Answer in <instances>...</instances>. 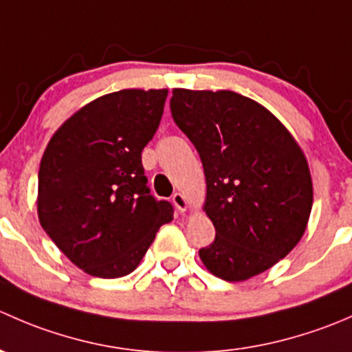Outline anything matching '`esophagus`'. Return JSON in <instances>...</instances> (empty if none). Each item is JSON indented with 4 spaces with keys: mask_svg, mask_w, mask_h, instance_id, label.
I'll return each mask as SVG.
<instances>
[{
    "mask_svg": "<svg viewBox=\"0 0 352 352\" xmlns=\"http://www.w3.org/2000/svg\"><path fill=\"white\" fill-rule=\"evenodd\" d=\"M172 202H173V206H175L177 209H179L180 212H184L187 209V206H189V202H187V197L184 196L182 192H175L172 196Z\"/></svg>",
    "mask_w": 352,
    "mask_h": 352,
    "instance_id": "esophagus-1",
    "label": "esophagus"
}]
</instances>
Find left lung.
<instances>
[{"mask_svg": "<svg viewBox=\"0 0 352 352\" xmlns=\"http://www.w3.org/2000/svg\"><path fill=\"white\" fill-rule=\"evenodd\" d=\"M170 110L204 168V211L216 236L199 250L202 264L232 283L267 271L300 242L310 218L303 151L267 109L235 91L175 88Z\"/></svg>", "mask_w": 352, "mask_h": 352, "instance_id": "left-lung-1", "label": "left lung"}]
</instances>
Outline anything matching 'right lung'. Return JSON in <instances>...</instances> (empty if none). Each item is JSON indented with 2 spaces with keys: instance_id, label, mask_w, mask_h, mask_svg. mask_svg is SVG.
<instances>
[{
  "instance_id": "1",
  "label": "right lung",
  "mask_w": 352,
  "mask_h": 352,
  "mask_svg": "<svg viewBox=\"0 0 352 352\" xmlns=\"http://www.w3.org/2000/svg\"><path fill=\"white\" fill-rule=\"evenodd\" d=\"M168 90L104 95L66 120L38 170V219L59 250L95 278L133 272L173 206L151 196L141 153Z\"/></svg>"
}]
</instances>
